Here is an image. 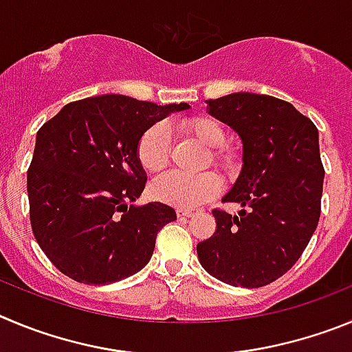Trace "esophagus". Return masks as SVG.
Segmentation results:
<instances>
[{"mask_svg":"<svg viewBox=\"0 0 352 352\" xmlns=\"http://www.w3.org/2000/svg\"><path fill=\"white\" fill-rule=\"evenodd\" d=\"M192 215H195V212L188 210V208H179V210H177V217H179V219H189Z\"/></svg>","mask_w":352,"mask_h":352,"instance_id":"esophagus-1","label":"esophagus"}]
</instances>
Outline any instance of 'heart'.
Listing matches in <instances>:
<instances>
[{
  "mask_svg": "<svg viewBox=\"0 0 352 352\" xmlns=\"http://www.w3.org/2000/svg\"><path fill=\"white\" fill-rule=\"evenodd\" d=\"M182 129L207 148L212 151V160L219 164H228V156L219 151L226 140L224 129L219 122L208 116L191 117L182 122ZM137 157L142 168L148 173H160L170 160V128L163 122L151 126L138 140ZM221 182L215 173L186 175L172 172L160 177L151 186V195L161 204L179 208H192L205 204L219 192Z\"/></svg>",
  "mask_w": 352,
  "mask_h": 352,
  "instance_id": "1",
  "label": "heart"
}]
</instances>
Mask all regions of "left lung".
<instances>
[{
    "label": "left lung",
    "instance_id": "obj_1",
    "mask_svg": "<svg viewBox=\"0 0 352 352\" xmlns=\"http://www.w3.org/2000/svg\"><path fill=\"white\" fill-rule=\"evenodd\" d=\"M207 112L242 140V170L214 210V235L196 245L201 267L235 287H261L283 277L305 251L321 214L319 133L291 103L267 94L207 100Z\"/></svg>",
    "mask_w": 352,
    "mask_h": 352
}]
</instances>
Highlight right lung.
I'll list each match as a JSON object with an SVG mask.
<instances>
[{
    "mask_svg": "<svg viewBox=\"0 0 352 352\" xmlns=\"http://www.w3.org/2000/svg\"><path fill=\"white\" fill-rule=\"evenodd\" d=\"M189 109L101 94L68 103L38 129L28 170L31 228L63 274L100 286L151 261L157 231L177 214L160 201L133 205L147 180L137 145L151 126Z\"/></svg>",
    "mask_w": 352,
    "mask_h": 352,
    "instance_id": "right-lung-1",
    "label": "right lung"
}]
</instances>
